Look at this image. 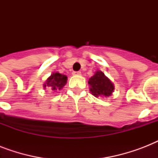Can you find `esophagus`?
Instances as JSON below:
<instances>
[{"instance_id": "esophagus-1", "label": "esophagus", "mask_w": 158, "mask_h": 158, "mask_svg": "<svg viewBox=\"0 0 158 158\" xmlns=\"http://www.w3.org/2000/svg\"><path fill=\"white\" fill-rule=\"evenodd\" d=\"M74 75H81V72L80 71H74L73 72Z\"/></svg>"}]
</instances>
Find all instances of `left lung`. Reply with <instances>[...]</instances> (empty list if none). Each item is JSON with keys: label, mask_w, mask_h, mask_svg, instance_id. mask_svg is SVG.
Wrapping results in <instances>:
<instances>
[{"label": "left lung", "mask_w": 158, "mask_h": 158, "mask_svg": "<svg viewBox=\"0 0 158 158\" xmlns=\"http://www.w3.org/2000/svg\"><path fill=\"white\" fill-rule=\"evenodd\" d=\"M88 83L90 86L89 90L91 94L96 98H108L112 95L115 89L112 82L101 70H97L89 79Z\"/></svg>", "instance_id": "obj_1"}]
</instances>
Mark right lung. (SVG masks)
<instances>
[{
    "label": "right lung",
    "mask_w": 158,
    "mask_h": 158,
    "mask_svg": "<svg viewBox=\"0 0 158 158\" xmlns=\"http://www.w3.org/2000/svg\"><path fill=\"white\" fill-rule=\"evenodd\" d=\"M66 83V75L60 74L59 72H53L43 84V88L44 89H48L52 91H59L63 89Z\"/></svg>",
    "instance_id": "obj_1"
}]
</instances>
